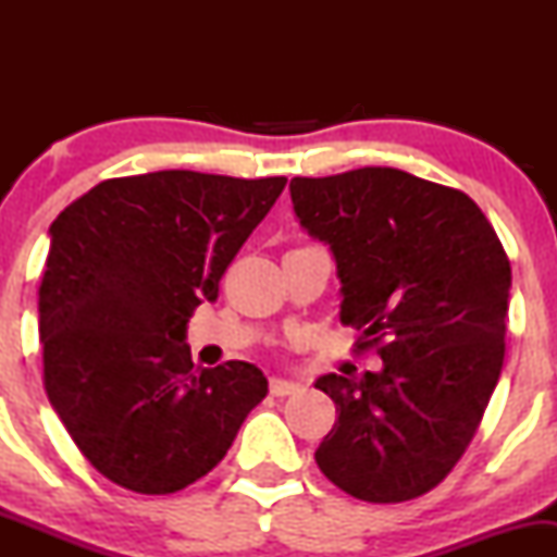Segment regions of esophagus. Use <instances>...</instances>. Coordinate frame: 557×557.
I'll list each match as a JSON object with an SVG mask.
<instances>
[{
  "mask_svg": "<svg viewBox=\"0 0 557 557\" xmlns=\"http://www.w3.org/2000/svg\"><path fill=\"white\" fill-rule=\"evenodd\" d=\"M298 389H300L298 382L283 380V376H272V380H270V393L274 395V398H285V395L298 393Z\"/></svg>",
  "mask_w": 557,
  "mask_h": 557,
  "instance_id": "1",
  "label": "esophagus"
}]
</instances>
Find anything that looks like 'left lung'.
<instances>
[{"label":"left lung","mask_w":557,"mask_h":557,"mask_svg":"<svg viewBox=\"0 0 557 557\" xmlns=\"http://www.w3.org/2000/svg\"><path fill=\"white\" fill-rule=\"evenodd\" d=\"M290 198L335 257L341 322L385 361L317 380L341 411L319 469L359 500H413L450 474L497 385L510 261L463 190L403 170L293 177Z\"/></svg>","instance_id":"left-lung-1"}]
</instances>
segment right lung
<instances>
[{
	"mask_svg": "<svg viewBox=\"0 0 557 557\" xmlns=\"http://www.w3.org/2000/svg\"><path fill=\"white\" fill-rule=\"evenodd\" d=\"M285 183L190 170L112 177L49 227L44 387L110 482L140 495L188 487L264 400L267 376L253 363L194 369L185 330Z\"/></svg>",
	"mask_w": 557,
	"mask_h": 557,
	"instance_id": "right-lung-1",
	"label": "right lung"
}]
</instances>
